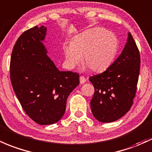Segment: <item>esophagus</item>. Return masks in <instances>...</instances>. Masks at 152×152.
Listing matches in <instances>:
<instances>
[{
    "label": "esophagus",
    "instance_id": "1",
    "mask_svg": "<svg viewBox=\"0 0 152 152\" xmlns=\"http://www.w3.org/2000/svg\"><path fill=\"white\" fill-rule=\"evenodd\" d=\"M79 80H80V83H81V84H84V83L86 82V79H85V77H84V76H80Z\"/></svg>",
    "mask_w": 152,
    "mask_h": 152
}]
</instances>
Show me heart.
Masks as SVG:
<instances>
[{
  "instance_id": "1",
  "label": "heart",
  "mask_w": 152,
  "mask_h": 152,
  "mask_svg": "<svg viewBox=\"0 0 152 152\" xmlns=\"http://www.w3.org/2000/svg\"><path fill=\"white\" fill-rule=\"evenodd\" d=\"M118 50V38L103 28H93L73 38L64 48L66 63L74 68L81 63L91 71L100 73L110 66Z\"/></svg>"
}]
</instances>
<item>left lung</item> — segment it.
I'll return each instance as SVG.
<instances>
[{
  "label": "left lung",
  "instance_id": "obj_1",
  "mask_svg": "<svg viewBox=\"0 0 152 152\" xmlns=\"http://www.w3.org/2000/svg\"><path fill=\"white\" fill-rule=\"evenodd\" d=\"M140 54L132 35L128 32L122 53L104 72L89 78L94 87L91 110L102 123L122 118L133 104L140 71Z\"/></svg>",
  "mask_w": 152,
  "mask_h": 152
}]
</instances>
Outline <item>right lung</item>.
I'll return each mask as SVG.
<instances>
[{"label":"right lung","instance_id":"1","mask_svg":"<svg viewBox=\"0 0 152 152\" xmlns=\"http://www.w3.org/2000/svg\"><path fill=\"white\" fill-rule=\"evenodd\" d=\"M47 26L24 31L13 49L10 76L13 89L25 113L39 125L62 118L68 96L79 84V73L61 71L48 56Z\"/></svg>","mask_w":152,"mask_h":152}]
</instances>
